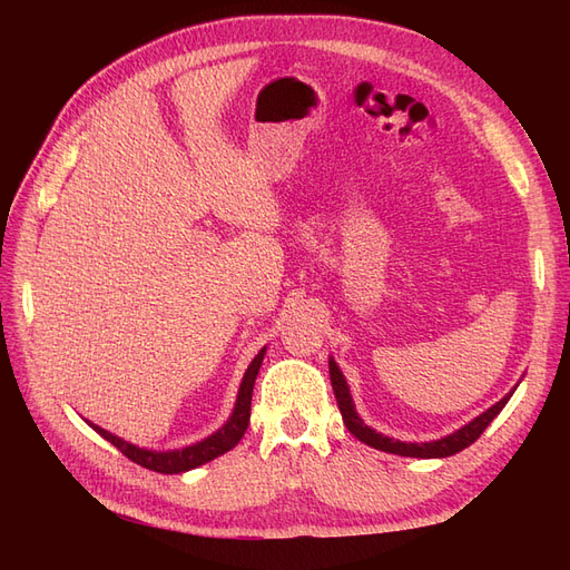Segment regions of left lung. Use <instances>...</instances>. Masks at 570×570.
<instances>
[{"mask_svg": "<svg viewBox=\"0 0 570 570\" xmlns=\"http://www.w3.org/2000/svg\"><path fill=\"white\" fill-rule=\"evenodd\" d=\"M327 368H331V383H333L335 400H337V406L342 413V421H344V425H347L350 433L356 440L373 446V450H381L387 454H400V456H416V459H444V456L459 454L461 450H465V446H471L482 435V430H485L499 416V411L507 406L511 394L515 392V387H519L515 385L497 404H492L488 411H482L480 416H475L471 423H465L463 428L454 430L452 435L433 440V442H402V440H394V438L377 433V430H373L371 425L361 421V416L356 413V406H354V400H352L350 385H347V381H344V375H342L340 366L335 364L333 356L327 358Z\"/></svg>", "mask_w": 570, "mask_h": 570, "instance_id": "8db88e82", "label": "left lung"}]
</instances>
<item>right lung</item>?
<instances>
[{
	"mask_svg": "<svg viewBox=\"0 0 570 570\" xmlns=\"http://www.w3.org/2000/svg\"><path fill=\"white\" fill-rule=\"evenodd\" d=\"M264 354H266V347L258 352L254 358L249 368L245 371V377L243 383H239V390H237V402L233 406V413L230 419L223 423L216 433H212L209 438H204L195 444H187L183 446V450H168V452H157V450H145V446H137L132 442H126L124 438H118L114 433H109V430L99 428L95 423L88 421V425L95 430V433H99L101 438H105L107 442H111L116 450L124 452L130 461L140 463L142 469H149V471H157V473H166V475H174V473H185V471H193L197 469V465L202 463H209L214 461L216 456L230 452L233 446L243 440L245 430L249 425V413H252V392H254V381L258 375V368H262V361H264Z\"/></svg>",
	"mask_w": 570,
	"mask_h": 570,
	"instance_id": "obj_1",
	"label": "right lung"
}]
</instances>
